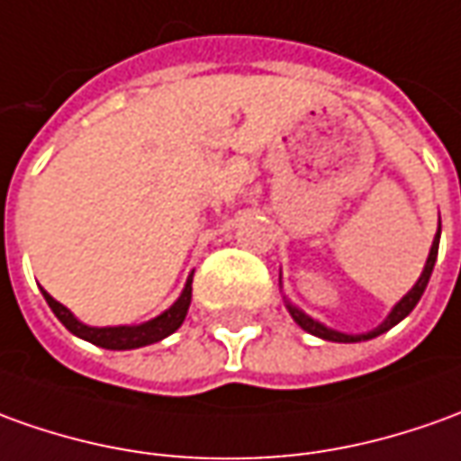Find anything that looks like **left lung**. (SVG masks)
<instances>
[{
    "mask_svg": "<svg viewBox=\"0 0 461 461\" xmlns=\"http://www.w3.org/2000/svg\"><path fill=\"white\" fill-rule=\"evenodd\" d=\"M439 233H442V228L437 230V238H434V243H431L427 266H424V271H421V276H419V281L414 284V288H411V291H409V294L396 303L394 311L389 313V319H386L379 329H374V331L369 333H357V336H351V333H339V331H333V329H326L323 323L313 321V319H309L303 311H298L296 306H291V303H288V311H291L294 321H296L303 331L313 333V336H319V339H326V341H339V344H357V341H366V339H374V336H379V333L389 331L392 326H396V323L402 321V319H406V316L414 311V306L419 303V298H421V294H424V288H427V284H429V276L431 271H434V263H437V253H439Z\"/></svg>",
    "mask_w": 461,
    "mask_h": 461,
    "instance_id": "1",
    "label": "left lung"
}]
</instances>
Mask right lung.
<instances>
[{"instance_id": "1", "label": "right lung", "mask_w": 461, "mask_h": 461, "mask_svg": "<svg viewBox=\"0 0 461 461\" xmlns=\"http://www.w3.org/2000/svg\"><path fill=\"white\" fill-rule=\"evenodd\" d=\"M50 309L55 311V316L59 321L65 323L67 331H72L79 339L90 341L95 346H103V348H113V351H125V348H140V346L155 344L165 336H170L173 331L180 329V323L185 321V313H188L190 296H193V288H190V281L185 285V291L180 294L176 303L170 309L160 313L158 319H152L148 323H140V326H107V329H95V326H85L79 323L69 311L57 303L55 298L50 296L47 291H42Z\"/></svg>"}]
</instances>
